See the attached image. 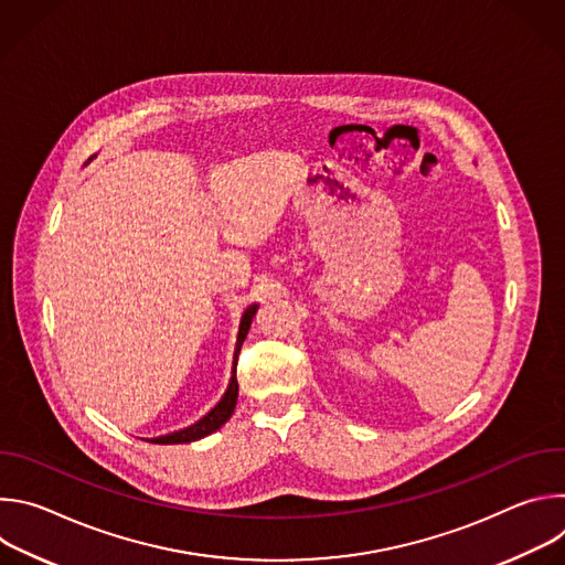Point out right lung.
<instances>
[{"mask_svg":"<svg viewBox=\"0 0 565 565\" xmlns=\"http://www.w3.org/2000/svg\"><path fill=\"white\" fill-rule=\"evenodd\" d=\"M259 303H250L244 315H241V321H238V335H236V347H234V362H232V375H230V384L223 393V397L216 402V405L201 418L196 420L194 425L185 427V429H179V431H172L168 436H158V438H147L149 443L153 445H183V443H194V440H201L210 434H214L216 429H221L234 414V407H236V397H238V382H236V358H238V351H241V344H244L248 331H250V324H253V317L257 312Z\"/></svg>","mask_w":565,"mask_h":565,"instance_id":"right-lung-1","label":"right lung"}]
</instances>
